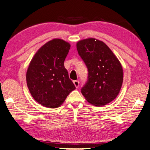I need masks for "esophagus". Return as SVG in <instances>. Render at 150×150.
<instances>
[{"label":"esophagus","instance_id":"34e87169","mask_svg":"<svg viewBox=\"0 0 150 150\" xmlns=\"http://www.w3.org/2000/svg\"><path fill=\"white\" fill-rule=\"evenodd\" d=\"M73 84L75 85V87L76 88H78L79 86V81H77V80H75V81H73Z\"/></svg>","mask_w":150,"mask_h":150}]
</instances>
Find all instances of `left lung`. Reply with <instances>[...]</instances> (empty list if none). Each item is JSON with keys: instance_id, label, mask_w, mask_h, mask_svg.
Here are the masks:
<instances>
[{"instance_id": "1", "label": "left lung", "mask_w": 150, "mask_h": 150, "mask_svg": "<svg viewBox=\"0 0 150 150\" xmlns=\"http://www.w3.org/2000/svg\"><path fill=\"white\" fill-rule=\"evenodd\" d=\"M77 49L88 69V79L81 93L91 105H107L116 98L122 85L120 62L105 43L95 38L78 42Z\"/></svg>"}]
</instances>
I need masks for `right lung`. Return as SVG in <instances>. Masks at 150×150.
Here are the masks:
<instances>
[{
	"label": "right lung",
	"instance_id": "obj_1",
	"mask_svg": "<svg viewBox=\"0 0 150 150\" xmlns=\"http://www.w3.org/2000/svg\"><path fill=\"white\" fill-rule=\"evenodd\" d=\"M70 47L63 40H51L35 53L28 68L26 83L30 93L45 107H59L75 89L64 67Z\"/></svg>",
	"mask_w": 150,
	"mask_h": 150
}]
</instances>
